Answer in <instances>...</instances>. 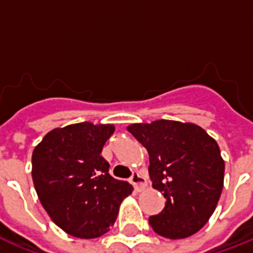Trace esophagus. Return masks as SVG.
I'll list each match as a JSON object with an SVG mask.
<instances>
[{"label": "esophagus", "instance_id": "obj_1", "mask_svg": "<svg viewBox=\"0 0 253 253\" xmlns=\"http://www.w3.org/2000/svg\"><path fill=\"white\" fill-rule=\"evenodd\" d=\"M130 181H131V184L134 186V188H135V191H142L143 188H145V186H146V180H145V177L143 176H141L138 172H134L131 175V177H130Z\"/></svg>", "mask_w": 253, "mask_h": 253}]
</instances>
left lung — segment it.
Here are the masks:
<instances>
[{
	"instance_id": "1",
	"label": "left lung",
	"mask_w": 253,
	"mask_h": 253,
	"mask_svg": "<svg viewBox=\"0 0 253 253\" xmlns=\"http://www.w3.org/2000/svg\"><path fill=\"white\" fill-rule=\"evenodd\" d=\"M149 153L153 188L167 199L163 211L149 218L167 239H186L201 230L217 207L225 163L215 139L194 123L154 121L127 127Z\"/></svg>"
}]
</instances>
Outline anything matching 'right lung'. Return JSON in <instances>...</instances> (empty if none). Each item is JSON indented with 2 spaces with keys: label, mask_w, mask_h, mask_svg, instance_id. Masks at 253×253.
Returning a JSON list of instances; mask_svg holds the SVG:
<instances>
[{
  "label": "right lung",
  "mask_w": 253,
  "mask_h": 253,
  "mask_svg": "<svg viewBox=\"0 0 253 253\" xmlns=\"http://www.w3.org/2000/svg\"><path fill=\"white\" fill-rule=\"evenodd\" d=\"M114 125L83 122L47 132L32 153V180L55 225L78 239H96L115 223L122 201L132 192L108 173L101 156Z\"/></svg>",
  "instance_id": "1"
}]
</instances>
